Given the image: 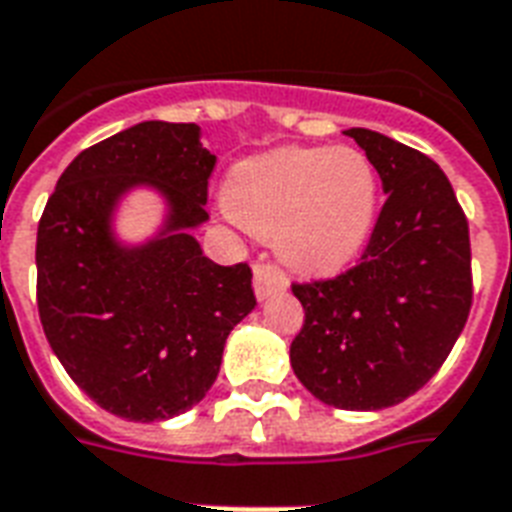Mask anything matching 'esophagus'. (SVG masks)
I'll list each match as a JSON object with an SVG mask.
<instances>
[{
  "mask_svg": "<svg viewBox=\"0 0 512 512\" xmlns=\"http://www.w3.org/2000/svg\"><path fill=\"white\" fill-rule=\"evenodd\" d=\"M288 278L286 272L275 267V264H256L253 267V291H256V299H270L272 294L278 291H286Z\"/></svg>",
  "mask_w": 512,
  "mask_h": 512,
  "instance_id": "esophagus-1",
  "label": "esophagus"
}]
</instances>
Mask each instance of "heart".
<instances>
[{"mask_svg":"<svg viewBox=\"0 0 512 512\" xmlns=\"http://www.w3.org/2000/svg\"><path fill=\"white\" fill-rule=\"evenodd\" d=\"M226 207L248 232L272 237L288 267L334 272L370 240L378 172L351 145L278 148L232 169Z\"/></svg>","mask_w":512,"mask_h":512,"instance_id":"1","label":"heart"}]
</instances>
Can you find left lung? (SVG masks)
Returning a JSON list of instances; mask_svg holds the SVG:
<instances>
[{
    "label": "left lung",
    "instance_id": "obj_1",
    "mask_svg": "<svg viewBox=\"0 0 512 512\" xmlns=\"http://www.w3.org/2000/svg\"><path fill=\"white\" fill-rule=\"evenodd\" d=\"M388 194L353 270L291 286L305 307L291 343L299 383L340 410H383L443 367L472 305L470 229L451 180L424 153L348 129Z\"/></svg>",
    "mask_w": 512,
    "mask_h": 512
}]
</instances>
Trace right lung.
Returning a JSON list of instances; mask_svg holds the SVG:
<instances>
[{
  "instance_id": "obj_1",
  "label": "right lung",
  "mask_w": 512,
  "mask_h": 512,
  "mask_svg": "<svg viewBox=\"0 0 512 512\" xmlns=\"http://www.w3.org/2000/svg\"><path fill=\"white\" fill-rule=\"evenodd\" d=\"M215 156L197 124H142L96 142L61 172L37 229V307L64 370L96 405L164 421L205 399L226 337L256 307L251 267H221L194 229L207 221ZM134 187L165 199V224L129 246L114 234Z\"/></svg>"
}]
</instances>
